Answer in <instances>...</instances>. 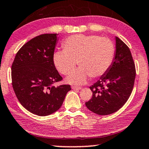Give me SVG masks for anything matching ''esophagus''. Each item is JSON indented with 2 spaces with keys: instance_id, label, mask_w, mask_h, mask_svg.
Returning <instances> with one entry per match:
<instances>
[{
  "instance_id": "34e87169",
  "label": "esophagus",
  "mask_w": 149,
  "mask_h": 149,
  "mask_svg": "<svg viewBox=\"0 0 149 149\" xmlns=\"http://www.w3.org/2000/svg\"><path fill=\"white\" fill-rule=\"evenodd\" d=\"M72 89H81L82 87H78V86H72Z\"/></svg>"
}]
</instances>
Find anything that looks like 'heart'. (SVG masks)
Masks as SVG:
<instances>
[{"label": "heart", "mask_w": 149, "mask_h": 149, "mask_svg": "<svg viewBox=\"0 0 149 149\" xmlns=\"http://www.w3.org/2000/svg\"><path fill=\"white\" fill-rule=\"evenodd\" d=\"M62 47L63 51L53 54V64L65 76L72 72L78 64L79 68L67 78L71 84H83L89 77L103 76L112 65L115 53L110 39L97 35L70 36L64 41Z\"/></svg>", "instance_id": "obj_1"}]
</instances>
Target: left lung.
<instances>
[{
	"label": "left lung",
	"instance_id": "1",
	"mask_svg": "<svg viewBox=\"0 0 149 149\" xmlns=\"http://www.w3.org/2000/svg\"><path fill=\"white\" fill-rule=\"evenodd\" d=\"M112 65L89 88L92 97L85 105L99 115L114 113L123 106L131 94L135 82V62L128 46L117 37Z\"/></svg>",
	"mask_w": 149,
	"mask_h": 149
}]
</instances>
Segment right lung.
Instances as JSON below:
<instances>
[{"label":"right lung","instance_id":"1","mask_svg":"<svg viewBox=\"0 0 149 149\" xmlns=\"http://www.w3.org/2000/svg\"><path fill=\"white\" fill-rule=\"evenodd\" d=\"M57 34L30 39L17 52L12 65L14 93L23 107L38 116H47L62 106L71 85L55 87L62 80L53 61Z\"/></svg>","mask_w":149,"mask_h":149}]
</instances>
